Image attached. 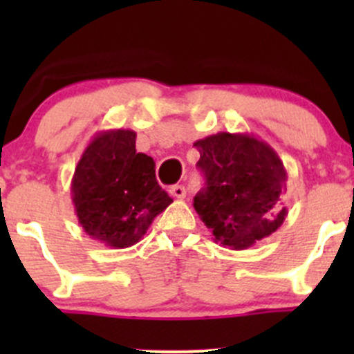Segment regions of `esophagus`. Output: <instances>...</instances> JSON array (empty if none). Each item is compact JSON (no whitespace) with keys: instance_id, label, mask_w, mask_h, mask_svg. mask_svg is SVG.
Returning a JSON list of instances; mask_svg holds the SVG:
<instances>
[{"instance_id":"34e87169","label":"esophagus","mask_w":354,"mask_h":354,"mask_svg":"<svg viewBox=\"0 0 354 354\" xmlns=\"http://www.w3.org/2000/svg\"><path fill=\"white\" fill-rule=\"evenodd\" d=\"M169 195L173 198H185V195H187V190H185L183 185H174V187L169 188Z\"/></svg>"}]
</instances>
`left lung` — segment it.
Wrapping results in <instances>:
<instances>
[{
	"mask_svg": "<svg viewBox=\"0 0 354 354\" xmlns=\"http://www.w3.org/2000/svg\"><path fill=\"white\" fill-rule=\"evenodd\" d=\"M194 145L205 174L194 207L214 241L243 250L276 233L288 216V173L277 152L255 135L230 131Z\"/></svg>",
	"mask_w": 354,
	"mask_h": 354,
	"instance_id": "left-lung-1",
	"label": "left lung"
}]
</instances>
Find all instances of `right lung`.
Segmentation results:
<instances>
[{"instance_id":"right-lung-1","label":"right lung","mask_w":354,"mask_h":354,"mask_svg":"<svg viewBox=\"0 0 354 354\" xmlns=\"http://www.w3.org/2000/svg\"><path fill=\"white\" fill-rule=\"evenodd\" d=\"M133 130L99 131L75 167L71 202L82 230L109 248L138 243L173 202L156 180V162L135 149Z\"/></svg>"}]
</instances>
